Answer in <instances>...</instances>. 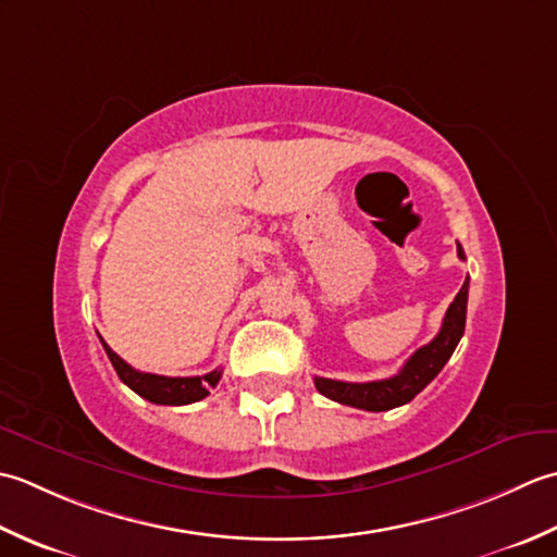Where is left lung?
Instances as JSON below:
<instances>
[{"mask_svg": "<svg viewBox=\"0 0 557 557\" xmlns=\"http://www.w3.org/2000/svg\"><path fill=\"white\" fill-rule=\"evenodd\" d=\"M459 259L463 257L461 245H457ZM467 302H469V278L463 281L457 298L447 308L445 320H442L440 334L428 346L418 348L416 354L406 360V366L389 380L377 382H338L326 377H314V387L326 399L362 408V411H389V408L404 406L413 399L418 392H423L430 382L437 377V372L445 368L451 358L459 338L467 326Z\"/></svg>", "mask_w": 557, "mask_h": 557, "instance_id": "obj_1", "label": "left lung"}]
</instances>
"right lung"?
Here are the masks:
<instances>
[{"mask_svg":"<svg viewBox=\"0 0 557 557\" xmlns=\"http://www.w3.org/2000/svg\"><path fill=\"white\" fill-rule=\"evenodd\" d=\"M106 354L112 362V368L120 374V380L127 384L132 392L144 396L146 401L151 404H163V406H185L195 404L203 396H209V389L215 387L221 380V370H211L207 374H199V377H163V374H151V372H139L134 370L129 362H124L115 350H112L103 338Z\"/></svg>","mask_w":557,"mask_h":557,"instance_id":"add662e5","label":"right lung"}]
</instances>
